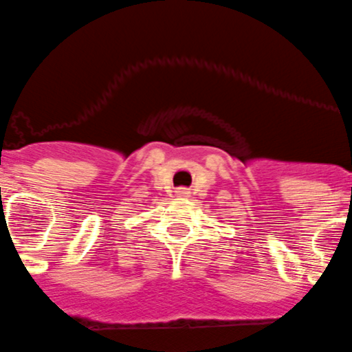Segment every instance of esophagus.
Returning <instances> with one entry per match:
<instances>
[{
  "label": "esophagus",
  "instance_id": "1",
  "mask_svg": "<svg viewBox=\"0 0 352 352\" xmlns=\"http://www.w3.org/2000/svg\"><path fill=\"white\" fill-rule=\"evenodd\" d=\"M175 195L179 196V198H189V195H191V192H189V189H187V187H179V189L175 191Z\"/></svg>",
  "mask_w": 352,
  "mask_h": 352
}]
</instances>
